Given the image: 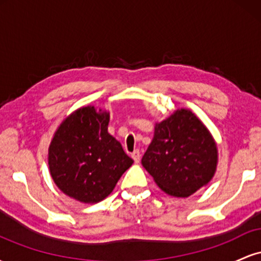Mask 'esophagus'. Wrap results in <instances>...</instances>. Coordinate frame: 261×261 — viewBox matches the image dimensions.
Listing matches in <instances>:
<instances>
[{"mask_svg":"<svg viewBox=\"0 0 261 261\" xmlns=\"http://www.w3.org/2000/svg\"><path fill=\"white\" fill-rule=\"evenodd\" d=\"M131 157L134 158L135 163H139L140 160H141V154H140V151H139V149H136V151H134L133 153H131Z\"/></svg>","mask_w":261,"mask_h":261,"instance_id":"34e87169","label":"esophagus"}]
</instances>
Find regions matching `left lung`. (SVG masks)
Listing matches in <instances>:
<instances>
[{
	"label": "left lung",
	"mask_w": 261,
	"mask_h": 261,
	"mask_svg": "<svg viewBox=\"0 0 261 261\" xmlns=\"http://www.w3.org/2000/svg\"><path fill=\"white\" fill-rule=\"evenodd\" d=\"M141 162L162 190L187 197L211 180L217 148L205 125L181 109L155 125L153 140Z\"/></svg>",
	"instance_id": "left-lung-1"
}]
</instances>
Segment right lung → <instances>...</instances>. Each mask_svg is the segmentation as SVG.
<instances>
[{"label":"right lung","instance_id":"1","mask_svg":"<svg viewBox=\"0 0 261 261\" xmlns=\"http://www.w3.org/2000/svg\"><path fill=\"white\" fill-rule=\"evenodd\" d=\"M108 113L81 108L60 125L49 147L54 181L79 201L106 199L134 163L121 143L108 133Z\"/></svg>","mask_w":261,"mask_h":261}]
</instances>
